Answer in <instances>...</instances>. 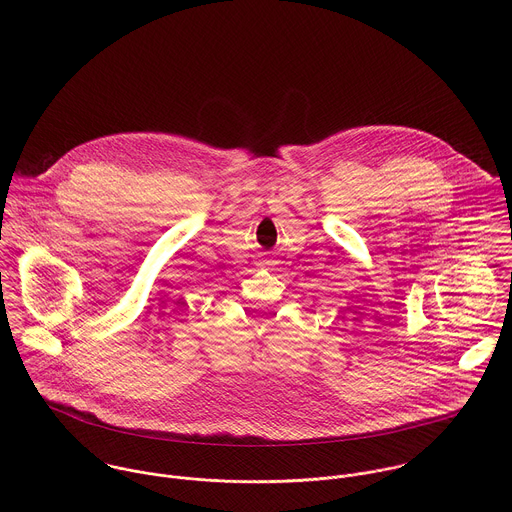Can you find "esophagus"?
I'll return each mask as SVG.
<instances>
[{
	"label": "esophagus",
	"instance_id": "1",
	"mask_svg": "<svg viewBox=\"0 0 512 512\" xmlns=\"http://www.w3.org/2000/svg\"><path fill=\"white\" fill-rule=\"evenodd\" d=\"M274 264V260H270V258H264V260H260V266H272Z\"/></svg>",
	"mask_w": 512,
	"mask_h": 512
}]
</instances>
